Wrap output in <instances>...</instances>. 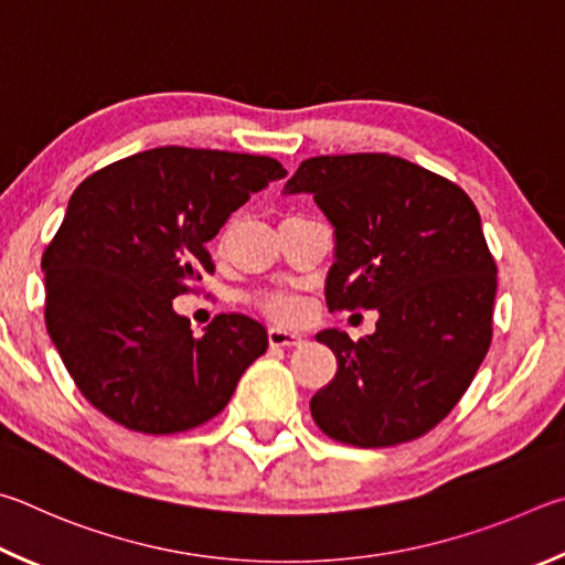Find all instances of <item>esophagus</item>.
I'll list each match as a JSON object with an SVG mask.
<instances>
[{
	"mask_svg": "<svg viewBox=\"0 0 565 565\" xmlns=\"http://www.w3.org/2000/svg\"><path fill=\"white\" fill-rule=\"evenodd\" d=\"M267 342H270L273 348H298V344H302V334L282 328H270L267 330Z\"/></svg>",
	"mask_w": 565,
	"mask_h": 565,
	"instance_id": "esophagus-1",
	"label": "esophagus"
}]
</instances>
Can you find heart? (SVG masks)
<instances>
[{
  "mask_svg": "<svg viewBox=\"0 0 565 565\" xmlns=\"http://www.w3.org/2000/svg\"><path fill=\"white\" fill-rule=\"evenodd\" d=\"M250 305L260 310L265 318L275 322H295L302 315L305 305L298 292L290 290H263L250 295Z\"/></svg>",
  "mask_w": 565,
  "mask_h": 565,
  "instance_id": "obj_1",
  "label": "heart"
}]
</instances>
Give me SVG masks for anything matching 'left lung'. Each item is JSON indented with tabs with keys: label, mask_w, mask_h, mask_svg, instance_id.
<instances>
[{
	"label": "left lung",
	"mask_w": 565,
	"mask_h": 565,
	"mask_svg": "<svg viewBox=\"0 0 565 565\" xmlns=\"http://www.w3.org/2000/svg\"><path fill=\"white\" fill-rule=\"evenodd\" d=\"M285 193H312L334 225L330 312H380L358 342L318 334L338 374L310 402L315 424L362 449L419 439L457 407L491 344L497 263L477 205L387 153L308 158Z\"/></svg>",
	"instance_id": "left-lung-1"
}]
</instances>
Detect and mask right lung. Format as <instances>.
Wrapping results in <instances>:
<instances>
[{"instance_id":"1","label":"right lung","mask_w":565,"mask_h":565,"mask_svg":"<svg viewBox=\"0 0 565 565\" xmlns=\"http://www.w3.org/2000/svg\"><path fill=\"white\" fill-rule=\"evenodd\" d=\"M285 175L270 156L163 146L102 168L68 198L42 255L44 320L78 392L108 419L175 434L225 409L267 332L217 315L195 338L173 298L215 270L207 241L231 213Z\"/></svg>"}]
</instances>
